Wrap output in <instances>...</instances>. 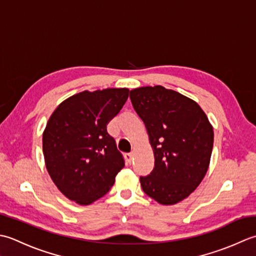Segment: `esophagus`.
<instances>
[{"mask_svg": "<svg viewBox=\"0 0 256 256\" xmlns=\"http://www.w3.org/2000/svg\"><path fill=\"white\" fill-rule=\"evenodd\" d=\"M124 158H126V160H127V162L130 164L132 162V154H124Z\"/></svg>", "mask_w": 256, "mask_h": 256, "instance_id": "esophagus-1", "label": "esophagus"}]
</instances>
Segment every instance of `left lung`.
Here are the masks:
<instances>
[{"label":"left lung","instance_id":"1","mask_svg":"<svg viewBox=\"0 0 256 256\" xmlns=\"http://www.w3.org/2000/svg\"><path fill=\"white\" fill-rule=\"evenodd\" d=\"M154 149V168L140 176L144 192L160 204H176L201 184L210 164L213 128L198 104L162 86L130 90Z\"/></svg>","mask_w":256,"mask_h":256}]
</instances>
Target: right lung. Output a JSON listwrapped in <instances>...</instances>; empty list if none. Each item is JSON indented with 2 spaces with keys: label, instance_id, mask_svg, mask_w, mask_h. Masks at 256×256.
<instances>
[{
  "label": "right lung",
  "instance_id": "add662e5",
  "mask_svg": "<svg viewBox=\"0 0 256 256\" xmlns=\"http://www.w3.org/2000/svg\"><path fill=\"white\" fill-rule=\"evenodd\" d=\"M127 88L82 92L67 98L43 132L46 169L70 200L87 206L105 196L124 166L107 124L120 112Z\"/></svg>",
  "mask_w": 256,
  "mask_h": 256
}]
</instances>
